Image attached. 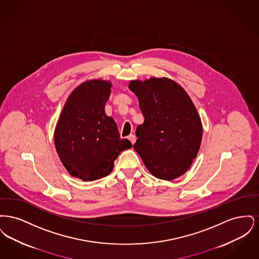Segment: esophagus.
<instances>
[{
	"mask_svg": "<svg viewBox=\"0 0 259 259\" xmlns=\"http://www.w3.org/2000/svg\"><path fill=\"white\" fill-rule=\"evenodd\" d=\"M128 139H129V141L132 143V145H134L136 143V136L134 134H131V135L128 137Z\"/></svg>",
	"mask_w": 259,
	"mask_h": 259,
	"instance_id": "obj_1",
	"label": "esophagus"
}]
</instances>
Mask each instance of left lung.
Here are the masks:
<instances>
[{
    "label": "left lung",
    "instance_id": "8db88e82",
    "mask_svg": "<svg viewBox=\"0 0 259 259\" xmlns=\"http://www.w3.org/2000/svg\"><path fill=\"white\" fill-rule=\"evenodd\" d=\"M139 100L145 122L137 127L134 148L154 177L172 181L196 158L202 122L185 89L172 79L151 77L129 84Z\"/></svg>",
    "mask_w": 259,
    "mask_h": 259
}]
</instances>
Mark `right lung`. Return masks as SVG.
Masks as SVG:
<instances>
[{
    "label": "right lung",
    "instance_id": "right-lung-1",
    "mask_svg": "<svg viewBox=\"0 0 259 259\" xmlns=\"http://www.w3.org/2000/svg\"><path fill=\"white\" fill-rule=\"evenodd\" d=\"M111 82L89 80L67 100L54 132L59 158L71 176L95 181L108 176L119 153L132 148L120 139L117 125L106 114Z\"/></svg>",
    "mask_w": 259,
    "mask_h": 259
}]
</instances>
